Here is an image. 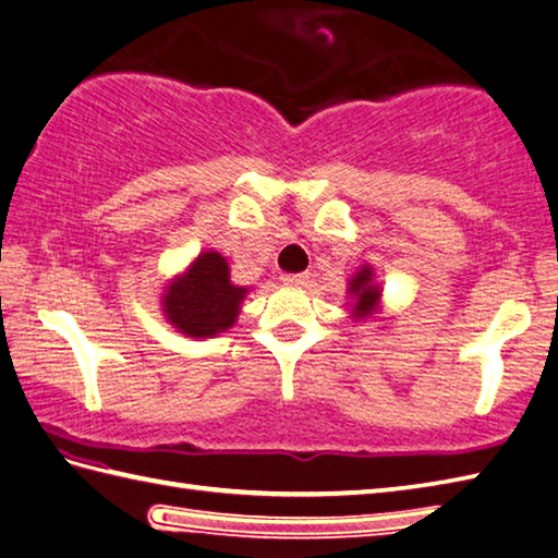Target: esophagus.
Returning a JSON list of instances; mask_svg holds the SVG:
<instances>
[{"mask_svg":"<svg viewBox=\"0 0 558 558\" xmlns=\"http://www.w3.org/2000/svg\"><path fill=\"white\" fill-rule=\"evenodd\" d=\"M307 278H311L307 272H286V276H282V282H286V286L300 288V286H305Z\"/></svg>","mask_w":558,"mask_h":558,"instance_id":"1","label":"esophagus"}]
</instances>
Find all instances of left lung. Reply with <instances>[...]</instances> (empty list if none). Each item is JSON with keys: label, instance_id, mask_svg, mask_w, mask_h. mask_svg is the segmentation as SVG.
Masks as SVG:
<instances>
[{"label": "left lung", "instance_id": "left-lung-1", "mask_svg": "<svg viewBox=\"0 0 558 558\" xmlns=\"http://www.w3.org/2000/svg\"><path fill=\"white\" fill-rule=\"evenodd\" d=\"M350 293L355 295V311L357 313H369L377 305L379 290L373 286V270L362 268L355 278L350 282Z\"/></svg>", "mask_w": 558, "mask_h": 558}]
</instances>
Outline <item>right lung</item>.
I'll list each match as a JSON object with an SVG mask.
<instances>
[{"label":"right lung","mask_w":558,"mask_h":558,"mask_svg":"<svg viewBox=\"0 0 558 558\" xmlns=\"http://www.w3.org/2000/svg\"><path fill=\"white\" fill-rule=\"evenodd\" d=\"M228 270L231 268L223 255L208 251L168 286L163 313L183 335L208 338L226 332L235 323L247 290L233 286Z\"/></svg>","instance_id":"1"}]
</instances>
